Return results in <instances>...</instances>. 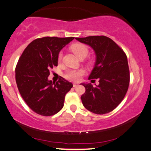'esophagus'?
Segmentation results:
<instances>
[{
    "instance_id": "esophagus-1",
    "label": "esophagus",
    "mask_w": 151,
    "mask_h": 151,
    "mask_svg": "<svg viewBox=\"0 0 151 151\" xmlns=\"http://www.w3.org/2000/svg\"><path fill=\"white\" fill-rule=\"evenodd\" d=\"M76 86H78V83H73V87H75Z\"/></svg>"
}]
</instances>
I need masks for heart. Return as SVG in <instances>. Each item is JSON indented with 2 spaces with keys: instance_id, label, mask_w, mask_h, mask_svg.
Here are the masks:
<instances>
[{
  "instance_id": "1",
  "label": "heart",
  "mask_w": 151,
  "mask_h": 151,
  "mask_svg": "<svg viewBox=\"0 0 151 151\" xmlns=\"http://www.w3.org/2000/svg\"><path fill=\"white\" fill-rule=\"evenodd\" d=\"M71 48L73 52L78 58L81 56L86 57L89 52L87 47L83 44L73 45ZM62 53H60L58 55V60L60 61L62 60ZM83 74H84V72L82 70H69L65 73L64 76L67 79L72 81H78L81 79Z\"/></svg>"
}]
</instances>
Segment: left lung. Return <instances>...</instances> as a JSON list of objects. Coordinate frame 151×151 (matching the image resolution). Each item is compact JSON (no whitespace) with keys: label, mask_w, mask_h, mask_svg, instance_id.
<instances>
[{"label":"left lung","mask_w":151,"mask_h":151,"mask_svg":"<svg viewBox=\"0 0 151 151\" xmlns=\"http://www.w3.org/2000/svg\"><path fill=\"white\" fill-rule=\"evenodd\" d=\"M95 51V66L89 79H99V85L81 83L85 92L81 97L86 109L104 114L113 111L123 100L129 85L127 55L115 42L105 36L75 38Z\"/></svg>","instance_id":"left-lung-1"}]
</instances>
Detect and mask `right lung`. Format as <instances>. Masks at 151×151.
Listing matches in <instances>:
<instances>
[{"instance_id": "add662e5", "label": "right lung", "mask_w": 151, "mask_h": 151, "mask_svg": "<svg viewBox=\"0 0 151 151\" xmlns=\"http://www.w3.org/2000/svg\"><path fill=\"white\" fill-rule=\"evenodd\" d=\"M75 38L42 37L30 42L20 56L15 68L17 88L25 102L36 113L51 116L64 106L66 94L73 84L61 77L48 80L49 70L58 66V55Z\"/></svg>"}]
</instances>
